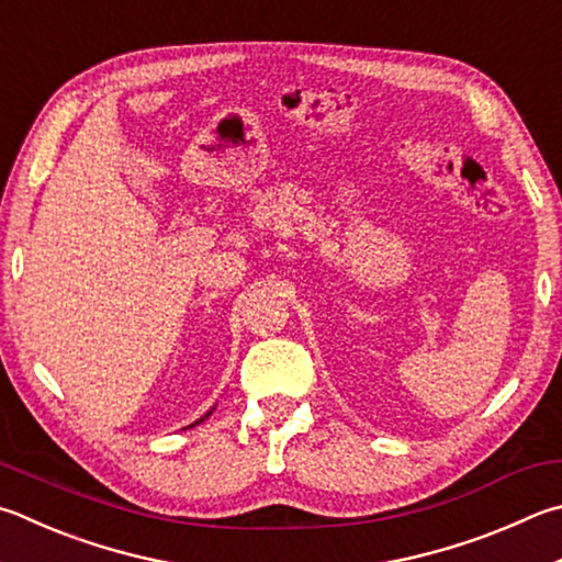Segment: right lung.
<instances>
[{"instance_id":"add662e5","label":"right lung","mask_w":562,"mask_h":562,"mask_svg":"<svg viewBox=\"0 0 562 562\" xmlns=\"http://www.w3.org/2000/svg\"><path fill=\"white\" fill-rule=\"evenodd\" d=\"M213 411H216V405H213V407H211V411H209V413H206V415H203V417H201V420H196V423H191V425H189V427H193V425H199V423H203V420H206V417H209V415H211V413H213Z\"/></svg>"}]
</instances>
